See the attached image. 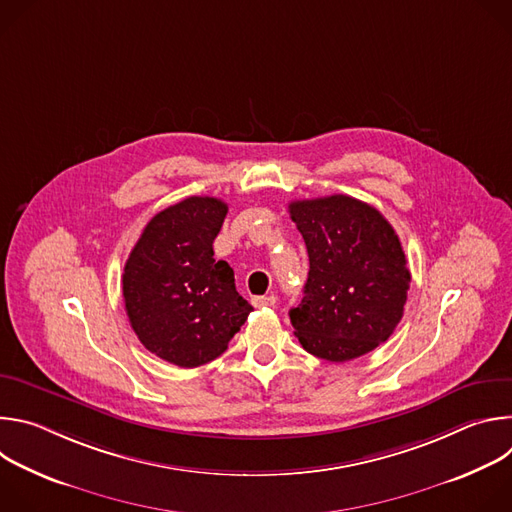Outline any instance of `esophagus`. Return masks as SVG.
Returning a JSON list of instances; mask_svg holds the SVG:
<instances>
[{
    "mask_svg": "<svg viewBox=\"0 0 512 512\" xmlns=\"http://www.w3.org/2000/svg\"><path fill=\"white\" fill-rule=\"evenodd\" d=\"M275 296H255L253 300H251V304L255 306V308H271V306H275Z\"/></svg>",
    "mask_w": 512,
    "mask_h": 512,
    "instance_id": "obj_1",
    "label": "esophagus"
}]
</instances>
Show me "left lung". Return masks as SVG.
I'll return each instance as SVG.
<instances>
[{
    "instance_id": "8db88e82",
    "label": "left lung",
    "mask_w": 512,
    "mask_h": 512,
    "mask_svg": "<svg viewBox=\"0 0 512 512\" xmlns=\"http://www.w3.org/2000/svg\"><path fill=\"white\" fill-rule=\"evenodd\" d=\"M289 214L310 257L304 300L289 310L300 344L330 362L375 350L401 322L411 283L395 229L346 194L296 200Z\"/></svg>"
}]
</instances>
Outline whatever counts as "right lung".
<instances>
[{
  "label": "right lung",
  "mask_w": 512,
  "mask_h": 512,
  "mask_svg": "<svg viewBox=\"0 0 512 512\" xmlns=\"http://www.w3.org/2000/svg\"><path fill=\"white\" fill-rule=\"evenodd\" d=\"M229 206L190 196L145 225L123 269L125 312L139 342L182 369L221 356L253 306L212 243Z\"/></svg>",
  "instance_id": "1"
}]
</instances>
